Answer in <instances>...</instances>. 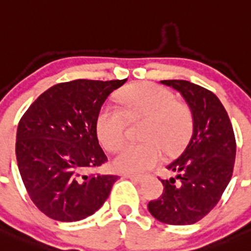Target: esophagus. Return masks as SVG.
<instances>
[{
    "instance_id": "obj_1",
    "label": "esophagus",
    "mask_w": 251,
    "mask_h": 251,
    "mask_svg": "<svg viewBox=\"0 0 251 251\" xmlns=\"http://www.w3.org/2000/svg\"><path fill=\"white\" fill-rule=\"evenodd\" d=\"M125 177L128 178V179L132 180V182H135V183H143L144 180H145V178L139 177V176H125Z\"/></svg>"
}]
</instances>
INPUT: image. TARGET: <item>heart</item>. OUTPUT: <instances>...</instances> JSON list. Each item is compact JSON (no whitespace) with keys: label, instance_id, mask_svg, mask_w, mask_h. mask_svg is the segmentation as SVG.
I'll return each mask as SVG.
<instances>
[{"label":"heart","instance_id":"obj_1","mask_svg":"<svg viewBox=\"0 0 251 251\" xmlns=\"http://www.w3.org/2000/svg\"><path fill=\"white\" fill-rule=\"evenodd\" d=\"M121 108L104 104L96 120V132L100 143L110 151L121 147L125 138V115L144 116L143 144H128L117 152L113 168L119 173L139 176L156 167L168 155L179 151L188 140L193 127L192 112L184 103L177 102L168 89L152 83L127 86L119 93Z\"/></svg>","mask_w":251,"mask_h":251}]
</instances>
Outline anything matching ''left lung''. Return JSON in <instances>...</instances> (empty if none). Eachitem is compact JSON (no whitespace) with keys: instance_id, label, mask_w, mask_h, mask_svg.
Returning <instances> with one entry per match:
<instances>
[{"instance_id":"left-lung-1","label":"left lung","mask_w":251,"mask_h":251,"mask_svg":"<svg viewBox=\"0 0 251 251\" xmlns=\"http://www.w3.org/2000/svg\"><path fill=\"white\" fill-rule=\"evenodd\" d=\"M180 93L193 119L188 144L167 165L174 177L162 179V196L148 210L168 225H191L216 206L234 171L236 143L228 115L211 91L188 80H160Z\"/></svg>"}]
</instances>
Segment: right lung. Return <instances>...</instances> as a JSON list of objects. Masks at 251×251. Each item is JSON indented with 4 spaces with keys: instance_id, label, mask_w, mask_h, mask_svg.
Here are the masks:
<instances>
[{
    "instance_id": "right-lung-1",
    "label": "right lung",
    "mask_w": 251,
    "mask_h": 251,
    "mask_svg": "<svg viewBox=\"0 0 251 251\" xmlns=\"http://www.w3.org/2000/svg\"><path fill=\"white\" fill-rule=\"evenodd\" d=\"M126 80L75 79L55 84L21 117L17 167L31 201L50 219L79 221L107 200L119 177L84 172L107 162L96 120L108 96Z\"/></svg>"
}]
</instances>
